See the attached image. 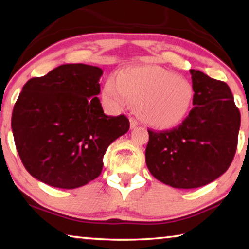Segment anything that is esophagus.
<instances>
[{"label":"esophagus","instance_id":"34e87169","mask_svg":"<svg viewBox=\"0 0 249 249\" xmlns=\"http://www.w3.org/2000/svg\"><path fill=\"white\" fill-rule=\"evenodd\" d=\"M140 125V123H139V121H136L135 118H129V127H131V129H134V128H136L137 126Z\"/></svg>","mask_w":249,"mask_h":249}]
</instances>
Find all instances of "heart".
Here are the masks:
<instances>
[{
	"label": "heart",
	"mask_w": 249,
	"mask_h": 249,
	"mask_svg": "<svg viewBox=\"0 0 249 249\" xmlns=\"http://www.w3.org/2000/svg\"><path fill=\"white\" fill-rule=\"evenodd\" d=\"M103 96L116 108L139 105L141 117L153 127L171 128L191 112L194 89L175 73L154 65L122 70L103 86Z\"/></svg>",
	"instance_id": "1"
}]
</instances>
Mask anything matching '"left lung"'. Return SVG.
<instances>
[{"mask_svg":"<svg viewBox=\"0 0 249 249\" xmlns=\"http://www.w3.org/2000/svg\"><path fill=\"white\" fill-rule=\"evenodd\" d=\"M194 101L188 116L166 132L148 131L151 174L174 188H197L227 171L237 148L240 113L230 86L191 70Z\"/></svg>","mask_w":249,"mask_h":249,"instance_id":"1","label":"left lung"}]
</instances>
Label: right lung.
Returning a JSON list of instances; mask_svg holds the SVG:
<instances>
[{"label":"right lung","mask_w":249,"mask_h":249,"mask_svg":"<svg viewBox=\"0 0 249 249\" xmlns=\"http://www.w3.org/2000/svg\"><path fill=\"white\" fill-rule=\"evenodd\" d=\"M102 75L97 66L63 64L23 86L11 126L34 178L73 189L100 176L106 149L129 129L125 115L104 114L97 97Z\"/></svg>","instance_id":"add662e5"}]
</instances>
